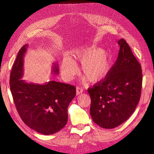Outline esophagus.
Instances as JSON below:
<instances>
[{
  "mask_svg": "<svg viewBox=\"0 0 154 154\" xmlns=\"http://www.w3.org/2000/svg\"><path fill=\"white\" fill-rule=\"evenodd\" d=\"M83 91V90L81 87H76V94L77 95H80V94H82Z\"/></svg>",
  "mask_w": 154,
  "mask_h": 154,
  "instance_id": "obj_1",
  "label": "esophagus"
}]
</instances>
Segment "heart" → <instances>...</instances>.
Segmentation results:
<instances>
[{
  "label": "heart",
  "instance_id": "b5f03b06",
  "mask_svg": "<svg viewBox=\"0 0 154 154\" xmlns=\"http://www.w3.org/2000/svg\"><path fill=\"white\" fill-rule=\"evenodd\" d=\"M74 61L82 62V71L91 83L100 82L106 77L110 70V57L105 49L92 45L76 50L72 53ZM66 56L62 62V72L65 79L71 80L76 72V65Z\"/></svg>",
  "mask_w": 154,
  "mask_h": 154
}]
</instances>
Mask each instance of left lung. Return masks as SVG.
<instances>
[{
	"instance_id": "8db88e82",
	"label": "left lung",
	"mask_w": 154,
	"mask_h": 154,
	"mask_svg": "<svg viewBox=\"0 0 154 154\" xmlns=\"http://www.w3.org/2000/svg\"><path fill=\"white\" fill-rule=\"evenodd\" d=\"M118 44L120 49L116 63L103 80L88 89L92 119L103 128H114L125 122L141 97V65L127 42L122 38Z\"/></svg>"
}]
</instances>
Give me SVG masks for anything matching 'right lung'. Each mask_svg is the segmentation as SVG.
<instances>
[{
  "label": "right lung",
  "instance_id": "right-lung-1",
  "mask_svg": "<svg viewBox=\"0 0 154 154\" xmlns=\"http://www.w3.org/2000/svg\"><path fill=\"white\" fill-rule=\"evenodd\" d=\"M27 48L26 44L20 49L10 74L14 103L20 117L29 128L42 134H53L67 123V108L76 96V87L55 81L35 84L22 80ZM52 71L59 73L57 62L53 63Z\"/></svg>",
  "mask_w": 154,
  "mask_h": 154
}]
</instances>
